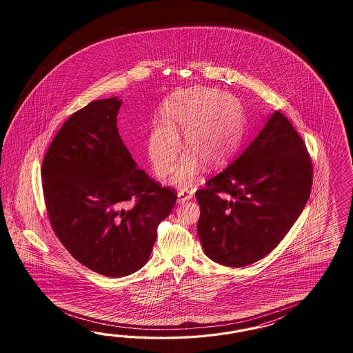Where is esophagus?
<instances>
[{
	"label": "esophagus",
	"mask_w": 353,
	"mask_h": 353,
	"mask_svg": "<svg viewBox=\"0 0 353 353\" xmlns=\"http://www.w3.org/2000/svg\"><path fill=\"white\" fill-rule=\"evenodd\" d=\"M192 199V192H188V190H181L177 194V201L179 203H185L186 201H190Z\"/></svg>",
	"instance_id": "34e87169"
}]
</instances>
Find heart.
<instances>
[{"mask_svg": "<svg viewBox=\"0 0 353 353\" xmlns=\"http://www.w3.org/2000/svg\"><path fill=\"white\" fill-rule=\"evenodd\" d=\"M149 137V157L155 172L165 177L173 170L181 150L180 136L188 152L182 157L172 183L194 186L204 164L217 167L228 161L243 137V117L238 101L214 89H192L170 101Z\"/></svg>", "mask_w": 353, "mask_h": 353, "instance_id": "obj_1", "label": "heart"}]
</instances>
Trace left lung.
I'll list each match as a JSON object with an SVG mask.
<instances>
[{
	"label": "left lung",
	"instance_id": "obj_1",
	"mask_svg": "<svg viewBox=\"0 0 353 353\" xmlns=\"http://www.w3.org/2000/svg\"><path fill=\"white\" fill-rule=\"evenodd\" d=\"M312 176L304 141L276 111L242 154L195 192L205 255L233 268L267 256L303 212Z\"/></svg>",
	"mask_w": 353,
	"mask_h": 353
}]
</instances>
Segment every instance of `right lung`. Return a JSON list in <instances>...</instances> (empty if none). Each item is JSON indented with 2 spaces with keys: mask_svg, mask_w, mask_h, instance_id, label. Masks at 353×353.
I'll list each match as a JSON object with an SVG mask.
<instances>
[{
  "mask_svg": "<svg viewBox=\"0 0 353 353\" xmlns=\"http://www.w3.org/2000/svg\"><path fill=\"white\" fill-rule=\"evenodd\" d=\"M121 99L92 101L55 134L41 168L54 233L90 270L124 277L143 267L177 192L137 168L117 125ZM133 201V204H128Z\"/></svg>",
  "mask_w": 353,
  "mask_h": 353,
  "instance_id": "obj_1",
  "label": "right lung"
}]
</instances>
